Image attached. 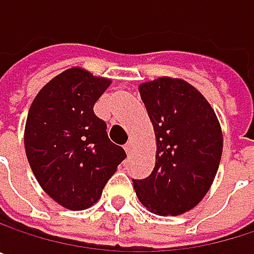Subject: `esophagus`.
<instances>
[{
    "label": "esophagus",
    "mask_w": 254,
    "mask_h": 254,
    "mask_svg": "<svg viewBox=\"0 0 254 254\" xmlns=\"http://www.w3.org/2000/svg\"><path fill=\"white\" fill-rule=\"evenodd\" d=\"M125 151H127V156L133 151V142L132 141H127V144H125Z\"/></svg>",
    "instance_id": "esophagus-1"
}]
</instances>
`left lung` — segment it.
<instances>
[{"label": "left lung", "mask_w": 254, "mask_h": 254, "mask_svg": "<svg viewBox=\"0 0 254 254\" xmlns=\"http://www.w3.org/2000/svg\"><path fill=\"white\" fill-rule=\"evenodd\" d=\"M156 133L151 175L133 179L138 200L160 216L191 210L207 194L222 156V130L207 100L188 82L157 77L139 85Z\"/></svg>", "instance_id": "left-lung-1"}]
</instances>
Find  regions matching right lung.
Wrapping results in <instances>:
<instances>
[{"label": "right lung", "mask_w": 254, "mask_h": 254, "mask_svg": "<svg viewBox=\"0 0 254 254\" xmlns=\"http://www.w3.org/2000/svg\"><path fill=\"white\" fill-rule=\"evenodd\" d=\"M110 83L85 69H67L38 92L27 113L25 150L30 169L42 190L70 210L97 203L127 157L94 113Z\"/></svg>", "instance_id": "right-lung-1"}]
</instances>
